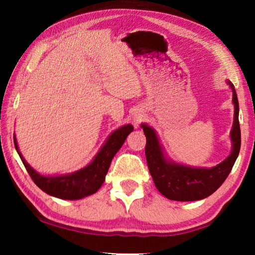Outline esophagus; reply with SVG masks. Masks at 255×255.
<instances>
[{"instance_id":"obj_1","label":"esophagus","mask_w":255,"mask_h":255,"mask_svg":"<svg viewBox=\"0 0 255 255\" xmlns=\"http://www.w3.org/2000/svg\"><path fill=\"white\" fill-rule=\"evenodd\" d=\"M141 118H143V115L136 114L135 116H133V124H135V125L139 124L141 122Z\"/></svg>"}]
</instances>
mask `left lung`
I'll return each instance as SVG.
<instances>
[{
	"mask_svg": "<svg viewBox=\"0 0 255 255\" xmlns=\"http://www.w3.org/2000/svg\"><path fill=\"white\" fill-rule=\"evenodd\" d=\"M233 92L234 122L231 130L232 152L216 166L193 167L172 161L164 153L159 139L148 125L141 124L146 136L145 155L155 187L164 197L175 201H195L209 197L231 173L241 148V129L239 123V100L234 85L227 81Z\"/></svg>",
	"mask_w": 255,
	"mask_h": 255,
	"instance_id": "obj_1",
	"label": "left lung"
}]
</instances>
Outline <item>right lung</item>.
I'll return each mask as SVG.
<instances>
[{
  "instance_id": "1",
  "label": "right lung",
  "mask_w": 255,
  "mask_h": 255,
  "mask_svg": "<svg viewBox=\"0 0 255 255\" xmlns=\"http://www.w3.org/2000/svg\"><path fill=\"white\" fill-rule=\"evenodd\" d=\"M133 130L130 124L116 129L110 133L106 143L94 156L92 162L79 171L62 175H42L33 170L25 161L21 154L15 135H13L14 146L16 152L27 169L29 175L33 182L39 187L42 191L48 195L59 198L64 200H79L82 198L91 196L101 188L105 182L106 175L109 170L112 158L122 147L127 136Z\"/></svg>"
}]
</instances>
